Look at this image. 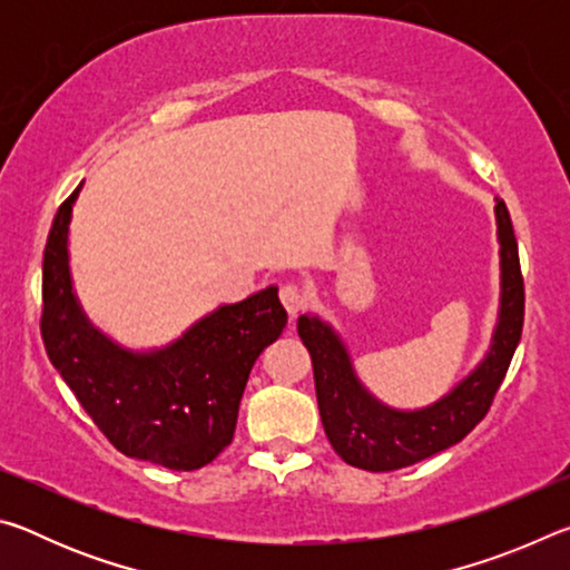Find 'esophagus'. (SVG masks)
Masks as SVG:
<instances>
[{"instance_id":"obj_1","label":"esophagus","mask_w":570,"mask_h":570,"mask_svg":"<svg viewBox=\"0 0 570 570\" xmlns=\"http://www.w3.org/2000/svg\"><path fill=\"white\" fill-rule=\"evenodd\" d=\"M278 298H282L286 312L296 316L298 312H304L308 302H312V292H308V288L302 284H284L282 292H278Z\"/></svg>"}]
</instances>
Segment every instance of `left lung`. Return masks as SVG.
Wrapping results in <instances>:
<instances>
[{
    "label": "left lung",
    "mask_w": 570,
    "mask_h": 570,
    "mask_svg": "<svg viewBox=\"0 0 570 570\" xmlns=\"http://www.w3.org/2000/svg\"><path fill=\"white\" fill-rule=\"evenodd\" d=\"M500 246L498 320L488 352L455 387L424 407L400 410L364 387L350 346L320 314L298 316V336L312 354L316 402L326 438L344 462L370 472H390L438 455L485 417L523 332V276L518 240L503 200L495 198Z\"/></svg>",
    "instance_id": "1"
}]
</instances>
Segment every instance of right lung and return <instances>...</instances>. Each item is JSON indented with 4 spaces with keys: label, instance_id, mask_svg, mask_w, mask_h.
<instances>
[{
    "label": "right lung",
    "instance_id": "right-lung-1",
    "mask_svg": "<svg viewBox=\"0 0 570 570\" xmlns=\"http://www.w3.org/2000/svg\"><path fill=\"white\" fill-rule=\"evenodd\" d=\"M82 183L52 220L42 258L47 356L122 455L198 470L234 440L250 366L282 336L286 308L266 286L220 304L163 346L130 350L90 322L75 292L70 224Z\"/></svg>",
    "mask_w": 570,
    "mask_h": 570
}]
</instances>
